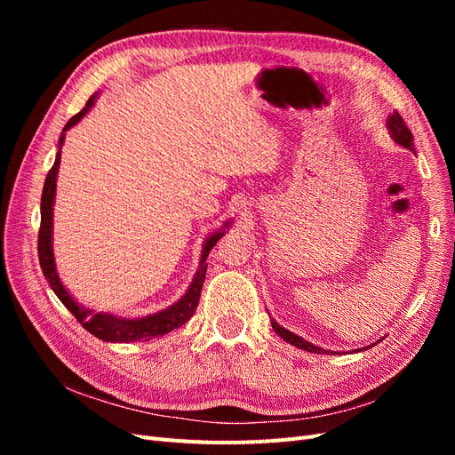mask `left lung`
<instances>
[{
	"mask_svg": "<svg viewBox=\"0 0 455 455\" xmlns=\"http://www.w3.org/2000/svg\"><path fill=\"white\" fill-rule=\"evenodd\" d=\"M387 129H389L391 139H393L398 146H403V148H406V149H410V151H416V148H414V136H411L410 129L406 127L404 119H403L401 116H398V112H395L393 116L387 117ZM271 326H273L275 332H277L284 341H288V343H291V346H294V347H298V349H304V351H309V353H319V355H321V353H323V355L334 353V351H326V349H323V347L313 346V343H309L307 339H304L301 336L291 332V330L283 328L275 319H271ZM376 343H379V341H374V343H371V346H376ZM371 346H368V347H371ZM368 347H363V349H368ZM356 351H361V349H356Z\"/></svg>",
	"mask_w": 455,
	"mask_h": 455,
	"instance_id": "8db88e82",
	"label": "left lung"
}]
</instances>
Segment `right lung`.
I'll use <instances>...</instances> for the list:
<instances>
[{
	"mask_svg": "<svg viewBox=\"0 0 455 455\" xmlns=\"http://www.w3.org/2000/svg\"><path fill=\"white\" fill-rule=\"evenodd\" d=\"M96 99H99V92H94L87 100L85 108L66 123V127L62 129V134L59 139L57 157H54V164L45 178L44 194H41V228H39V239H37L39 266L44 269V275L49 281L52 292L59 296V299L66 306V309H70V313L81 323V326L87 330V332H91L92 336H96L102 341H112V343H131V341H140V339L148 341L151 338H161L164 334H169L171 330L180 328L191 319V316H194L199 306L201 288L206 277V258H209V252L212 251V246L218 243V239L224 237L226 229L231 226V220H228L222 228L211 233V235L204 239L201 259H199V269L196 271L194 281H191L186 294L167 309L157 311L154 315L136 316V319H127V316H117L114 313H106V311H92L81 306L79 301L66 291V286L62 284L57 273V261H54V252H52V204H54V196H57V176H59L60 151L64 146L66 131H70L87 116L89 109L94 106Z\"/></svg>",
	"mask_w": 455,
	"mask_h": 455,
	"instance_id": "obj_1",
	"label": "right lung"
}]
</instances>
